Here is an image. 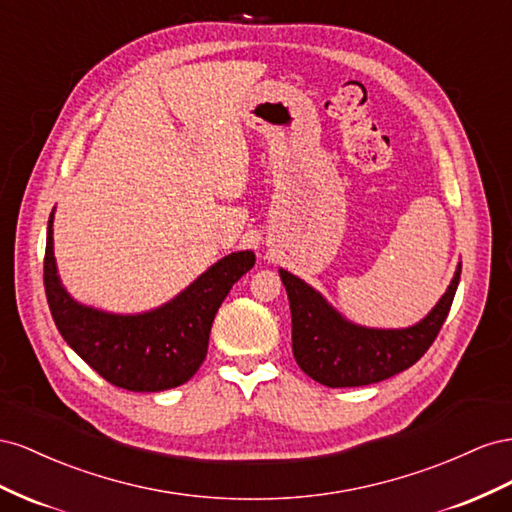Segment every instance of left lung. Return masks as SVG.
I'll return each instance as SVG.
<instances>
[{
  "instance_id": "1",
  "label": "left lung",
  "mask_w": 512,
  "mask_h": 512,
  "mask_svg": "<svg viewBox=\"0 0 512 512\" xmlns=\"http://www.w3.org/2000/svg\"><path fill=\"white\" fill-rule=\"evenodd\" d=\"M279 274L289 296L291 347L298 367L328 388H352L382 382L425 356L455 300L461 266L435 309L420 324L403 330L349 324L298 276L287 270Z\"/></svg>"
}]
</instances>
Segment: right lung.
I'll use <instances>...</instances> for the list:
<instances>
[{
	"label": "right lung",
	"instance_id": "1",
	"mask_svg": "<svg viewBox=\"0 0 512 512\" xmlns=\"http://www.w3.org/2000/svg\"><path fill=\"white\" fill-rule=\"evenodd\" d=\"M253 266V251L231 253L156 311L102 313L75 302L62 287L53 257V212L49 216L45 291L55 326L100 377L124 390L160 392L188 382L206 360L218 306Z\"/></svg>",
	"mask_w": 512,
	"mask_h": 512
}]
</instances>
